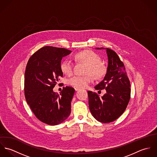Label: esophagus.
Returning a JSON list of instances; mask_svg holds the SVG:
<instances>
[{"label":"esophagus","mask_w":157,"mask_h":157,"mask_svg":"<svg viewBox=\"0 0 157 157\" xmlns=\"http://www.w3.org/2000/svg\"><path fill=\"white\" fill-rule=\"evenodd\" d=\"M74 90H80V89L78 88H74Z\"/></svg>","instance_id":"1"}]
</instances>
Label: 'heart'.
Masks as SVG:
<instances>
[{
    "mask_svg": "<svg viewBox=\"0 0 157 157\" xmlns=\"http://www.w3.org/2000/svg\"><path fill=\"white\" fill-rule=\"evenodd\" d=\"M75 58L86 63L88 66L85 71L87 75H75L68 79V84L74 88H82L88 86L92 81L90 74L95 79H100L106 74L107 67L101 62V57L94 51L86 50L80 52L75 56ZM60 67L64 74L70 75L73 71V63L70 59H65L62 61Z\"/></svg>",
    "mask_w": 157,
    "mask_h": 157,
    "instance_id": "obj_1",
    "label": "heart"
}]
</instances>
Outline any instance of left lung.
I'll return each mask as SVG.
<instances>
[{
	"label": "left lung",
	"mask_w": 157,
	"mask_h": 157,
	"mask_svg": "<svg viewBox=\"0 0 157 157\" xmlns=\"http://www.w3.org/2000/svg\"><path fill=\"white\" fill-rule=\"evenodd\" d=\"M106 74L103 80L95 86L98 92L105 89L106 92L100 97L96 92L88 91L90 111L97 121L103 123L112 122L120 117L131 98V83L124 63L114 51L106 48Z\"/></svg>",
	"instance_id": "left-lung-1"
}]
</instances>
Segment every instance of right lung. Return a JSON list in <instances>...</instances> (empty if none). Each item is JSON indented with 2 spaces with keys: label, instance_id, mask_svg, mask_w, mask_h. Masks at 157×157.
<instances>
[{
  "label": "right lung",
  "instance_id": "obj_1",
  "mask_svg": "<svg viewBox=\"0 0 157 157\" xmlns=\"http://www.w3.org/2000/svg\"><path fill=\"white\" fill-rule=\"evenodd\" d=\"M71 52V51L65 48L44 46L31 56L26 67L24 80L26 101L35 116L49 125L62 123L71 113L74 89L63 87L60 94L52 90L63 76L60 67L62 57Z\"/></svg>",
  "mask_w": 157,
  "mask_h": 157
}]
</instances>
